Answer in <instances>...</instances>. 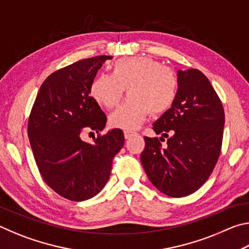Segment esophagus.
<instances>
[{
  "label": "esophagus",
  "mask_w": 249,
  "mask_h": 249,
  "mask_svg": "<svg viewBox=\"0 0 249 249\" xmlns=\"http://www.w3.org/2000/svg\"><path fill=\"white\" fill-rule=\"evenodd\" d=\"M134 135H136V133L135 132H132V130H124V137L126 138V140H128V138H130V137H133Z\"/></svg>",
  "instance_id": "obj_1"
}]
</instances>
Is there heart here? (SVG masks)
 I'll list each match as a JSON object with an SVG mask.
<instances>
[{"instance_id":"heart-1","label":"heart","mask_w":249,"mask_h":249,"mask_svg":"<svg viewBox=\"0 0 249 249\" xmlns=\"http://www.w3.org/2000/svg\"><path fill=\"white\" fill-rule=\"evenodd\" d=\"M112 74H100L91 83L90 93L105 108L116 107L127 89L129 98L109 115L113 127L135 129L147 114L167 112L178 95L179 80L170 67L150 57L120 59Z\"/></svg>"}]
</instances>
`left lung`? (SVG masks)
I'll list each match as a JSON object with an SVG mask.
<instances>
[{
    "label": "left lung",
    "instance_id": "left-lung-1",
    "mask_svg": "<svg viewBox=\"0 0 249 249\" xmlns=\"http://www.w3.org/2000/svg\"><path fill=\"white\" fill-rule=\"evenodd\" d=\"M178 95L145 136L141 155L146 175L163 195L187 196L204 184L220 157L225 114L209 79L197 69L179 70ZM165 141V140H163Z\"/></svg>",
    "mask_w": 249,
    "mask_h": 249
}]
</instances>
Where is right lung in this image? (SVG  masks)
Masks as SVG:
<instances>
[{
  "label": "right lung",
  "instance_id": "right-lung-1",
  "mask_svg": "<svg viewBox=\"0 0 249 249\" xmlns=\"http://www.w3.org/2000/svg\"><path fill=\"white\" fill-rule=\"evenodd\" d=\"M111 56L83 59L54 71L37 93L28 119V138L41 177L59 196L91 199L109 178L112 161L124 145L122 129L101 135L107 116L90 95L98 70ZM98 136L89 144L84 132Z\"/></svg>",
  "mask_w": 249,
  "mask_h": 249
}]
</instances>
